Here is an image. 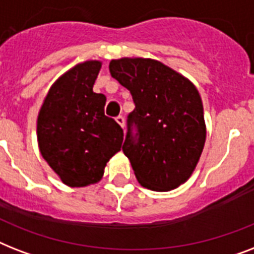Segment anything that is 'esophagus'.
<instances>
[{"label": "esophagus", "mask_w": 254, "mask_h": 254, "mask_svg": "<svg viewBox=\"0 0 254 254\" xmlns=\"http://www.w3.org/2000/svg\"><path fill=\"white\" fill-rule=\"evenodd\" d=\"M116 121H117V124H119L121 127H125V119H124L123 116H117V117H116Z\"/></svg>", "instance_id": "esophagus-1"}]
</instances>
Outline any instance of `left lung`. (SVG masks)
Masks as SVG:
<instances>
[{"mask_svg": "<svg viewBox=\"0 0 254 254\" xmlns=\"http://www.w3.org/2000/svg\"><path fill=\"white\" fill-rule=\"evenodd\" d=\"M109 71L134 101L123 151L137 181L153 191L177 189L191 177L204 147L199 92L189 79L153 59L123 58L112 61Z\"/></svg>", "mask_w": 254, "mask_h": 254, "instance_id": "obj_1", "label": "left lung"}]
</instances>
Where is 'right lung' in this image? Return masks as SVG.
Instances as JSON below:
<instances>
[{"label": "right lung", "mask_w": 254, "mask_h": 254, "mask_svg": "<svg viewBox=\"0 0 254 254\" xmlns=\"http://www.w3.org/2000/svg\"><path fill=\"white\" fill-rule=\"evenodd\" d=\"M100 68V62L88 61L62 75L38 116L42 157L69 187L97 183L123 145V129L104 113L107 97L93 92Z\"/></svg>", "instance_id": "1"}]
</instances>
